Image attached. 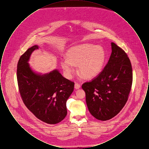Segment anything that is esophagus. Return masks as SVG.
<instances>
[{
  "label": "esophagus",
  "instance_id": "34e87169",
  "mask_svg": "<svg viewBox=\"0 0 149 149\" xmlns=\"http://www.w3.org/2000/svg\"><path fill=\"white\" fill-rule=\"evenodd\" d=\"M74 88L76 89H78L80 88V85L78 83H75V85H74Z\"/></svg>",
  "mask_w": 149,
  "mask_h": 149
}]
</instances>
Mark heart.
I'll use <instances>...</instances> for the list:
<instances>
[{"label": "heart", "instance_id": "b5f03b06", "mask_svg": "<svg viewBox=\"0 0 149 149\" xmlns=\"http://www.w3.org/2000/svg\"><path fill=\"white\" fill-rule=\"evenodd\" d=\"M66 58L61 61V66L66 77L70 78L78 65L79 74L86 79H92L98 75L106 60L104 48L100 45L83 43L71 47L66 53Z\"/></svg>", "mask_w": 149, "mask_h": 149}]
</instances>
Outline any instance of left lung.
<instances>
[{
	"label": "left lung",
	"mask_w": 149,
	"mask_h": 149,
	"mask_svg": "<svg viewBox=\"0 0 149 149\" xmlns=\"http://www.w3.org/2000/svg\"><path fill=\"white\" fill-rule=\"evenodd\" d=\"M108 63L96 78L82 85L89 111L96 119L109 120L127 101L132 83V70L126 52L111 42Z\"/></svg>",
	"instance_id": "1"
}]
</instances>
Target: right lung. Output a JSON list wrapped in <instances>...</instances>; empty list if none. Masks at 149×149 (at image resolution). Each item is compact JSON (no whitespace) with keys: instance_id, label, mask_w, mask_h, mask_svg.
Listing matches in <instances>:
<instances>
[{"instance_id":"right-lung-1","label":"right lung","mask_w":149,"mask_h":149,"mask_svg":"<svg viewBox=\"0 0 149 149\" xmlns=\"http://www.w3.org/2000/svg\"><path fill=\"white\" fill-rule=\"evenodd\" d=\"M33 46L22 55L17 65V80L22 100L39 120L56 124L67 114L66 101L74 91V83L63 77L57 69L42 74L29 64Z\"/></svg>"}]
</instances>
